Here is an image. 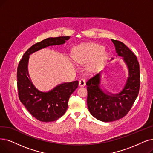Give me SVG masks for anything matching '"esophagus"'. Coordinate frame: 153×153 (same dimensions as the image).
I'll return each mask as SVG.
<instances>
[{"label": "esophagus", "instance_id": "34e87169", "mask_svg": "<svg viewBox=\"0 0 153 153\" xmlns=\"http://www.w3.org/2000/svg\"><path fill=\"white\" fill-rule=\"evenodd\" d=\"M86 85V82H85V80L83 78H81L80 81H79V85L80 87H84Z\"/></svg>", "mask_w": 153, "mask_h": 153}]
</instances>
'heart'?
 Here are the masks:
<instances>
[{
    "mask_svg": "<svg viewBox=\"0 0 153 153\" xmlns=\"http://www.w3.org/2000/svg\"><path fill=\"white\" fill-rule=\"evenodd\" d=\"M107 54L103 46L97 44H88L79 48L75 56V59L82 65L91 62L88 70L95 71L99 70L105 62Z\"/></svg>",
    "mask_w": 153,
    "mask_h": 153,
    "instance_id": "b5f03b06",
    "label": "heart"
}]
</instances>
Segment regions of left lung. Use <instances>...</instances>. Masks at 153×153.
Returning <instances> with one entry per match:
<instances>
[{"label":"left lung","mask_w":153,"mask_h":153,"mask_svg":"<svg viewBox=\"0 0 153 153\" xmlns=\"http://www.w3.org/2000/svg\"><path fill=\"white\" fill-rule=\"evenodd\" d=\"M118 55L124 57L129 76L123 91L108 95L100 88V73L90 78L87 85V105L94 117L103 122H112L124 117L131 109L140 87V68L137 57L123 42L112 39Z\"/></svg>","instance_id":"obj_1"}]
</instances>
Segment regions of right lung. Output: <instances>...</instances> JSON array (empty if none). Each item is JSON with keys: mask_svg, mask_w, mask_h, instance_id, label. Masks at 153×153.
I'll use <instances>...</instances> for the list:
<instances>
[{"mask_svg": "<svg viewBox=\"0 0 153 153\" xmlns=\"http://www.w3.org/2000/svg\"><path fill=\"white\" fill-rule=\"evenodd\" d=\"M70 38V36L49 38L37 42L25 52L18 65L17 84L19 100L28 112L41 122L55 121L65 114L68 108L69 98L78 88L79 82L64 83L47 93L41 92L34 87L29 78V56L47 46L62 45Z\"/></svg>", "mask_w": 153, "mask_h": 153, "instance_id": "obj_1", "label": "right lung"}]
</instances>
